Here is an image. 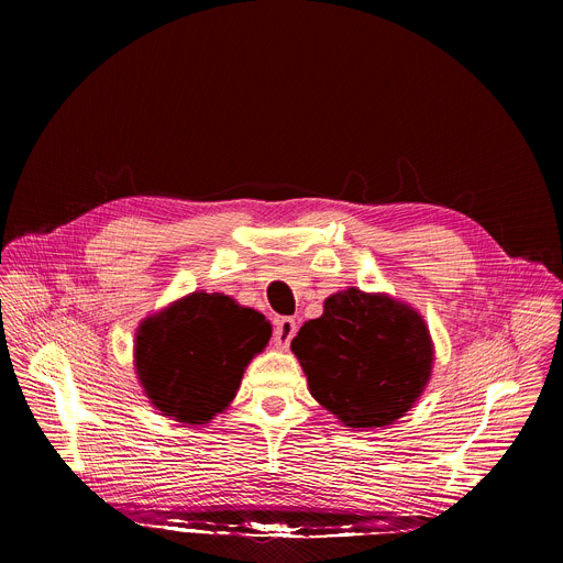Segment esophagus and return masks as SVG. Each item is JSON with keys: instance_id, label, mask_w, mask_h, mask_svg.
<instances>
[{"instance_id": "obj_1", "label": "esophagus", "mask_w": 563, "mask_h": 563, "mask_svg": "<svg viewBox=\"0 0 563 563\" xmlns=\"http://www.w3.org/2000/svg\"><path fill=\"white\" fill-rule=\"evenodd\" d=\"M296 320L294 318H289V316H285V318H278L276 320V328H274V345L278 347V350H287L289 347V343H291V339L296 336Z\"/></svg>"}]
</instances>
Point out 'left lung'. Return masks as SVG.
Listing matches in <instances>:
<instances>
[{
    "label": "left lung",
    "instance_id": "1",
    "mask_svg": "<svg viewBox=\"0 0 563 563\" xmlns=\"http://www.w3.org/2000/svg\"><path fill=\"white\" fill-rule=\"evenodd\" d=\"M291 352L320 406L347 428H385L404 417L432 372L423 318L383 294L345 289L307 320Z\"/></svg>",
    "mask_w": 563,
    "mask_h": 563
}]
</instances>
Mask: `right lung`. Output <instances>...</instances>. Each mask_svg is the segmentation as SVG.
<instances>
[{"label": "right lung", "mask_w": 563, "mask_h": 563, "mask_svg": "<svg viewBox=\"0 0 563 563\" xmlns=\"http://www.w3.org/2000/svg\"><path fill=\"white\" fill-rule=\"evenodd\" d=\"M272 325L222 294L196 291L144 320L135 367L153 408L180 423H207L238 391Z\"/></svg>", "instance_id": "obj_1"}]
</instances>
